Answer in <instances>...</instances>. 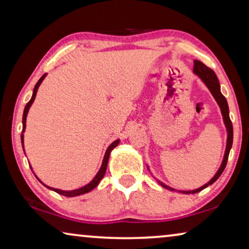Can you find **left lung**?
<instances>
[{
    "instance_id": "8db88e82",
    "label": "left lung",
    "mask_w": 249,
    "mask_h": 249,
    "mask_svg": "<svg viewBox=\"0 0 249 249\" xmlns=\"http://www.w3.org/2000/svg\"><path fill=\"white\" fill-rule=\"evenodd\" d=\"M194 73L197 74L200 79L204 81V84L206 85L207 88H209L211 93H212L213 97L215 98V101L217 102V104H219V107L221 108V112H222V117H223V121H224V124H226L227 127V131H228V139H227V147H226V153H224V158H223V161H222V164H221L219 171L216 172V175L213 177L212 179L210 180L209 182L206 183V185H204L200 187L198 189H195V190H190V192H181L183 194H195V193H198L200 190H203L204 188H206V187H209L210 185H212L216 181L217 179H219V177L222 175L223 170L226 169V165H227V162H228V158H229V153H230V149H231V146H232V141H233V128H232V124H231V120H230V117H229V107H228V102L226 100V97L223 96L222 93H221L220 90V83H219V79H217L216 74L214 71L211 69V68L206 67L205 64L203 62H200V61H197L195 60L194 61ZM160 185L162 187H164V188L169 189V190H175L171 187H168L164 183L159 181Z\"/></svg>"
}]
</instances>
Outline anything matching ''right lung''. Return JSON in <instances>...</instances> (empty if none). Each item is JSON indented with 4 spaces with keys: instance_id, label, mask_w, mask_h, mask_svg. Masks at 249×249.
<instances>
[{
    "instance_id": "obj_1",
    "label": "right lung",
    "mask_w": 249,
    "mask_h": 249,
    "mask_svg": "<svg viewBox=\"0 0 249 249\" xmlns=\"http://www.w3.org/2000/svg\"><path fill=\"white\" fill-rule=\"evenodd\" d=\"M46 73L43 74L42 77H40V79L37 81V84L35 85V87H34V91H33V96L30 98V101L27 103V105L25 107V110H23V115H22V134H21V142L23 144V131H25V128H26V118H27V114H28V111H29V107H32L33 102L35 101V97H36V94H37V89H38L39 85L42 84V81L44 80V78H45ZM119 144V139L118 141H115L112 142V144L108 146L107 152H105V155H104V159H103V163H102V166L100 169V171L97 172V175L95 176V178L91 180V181L88 183V185L81 187L79 189H74V190H70V192H66V190H60V189H56V188H52V187H49L46 185H44L47 188L51 189V190H54V192L60 194V195H63V196H67V197H74V196H79V195H83V194H86L88 192H90V190H93L95 187H96L98 183L102 179H103V177L105 175V171H107V162H108V158H110V153L112 149H113L115 146H118ZM42 182V181H40Z\"/></svg>"
}]
</instances>
